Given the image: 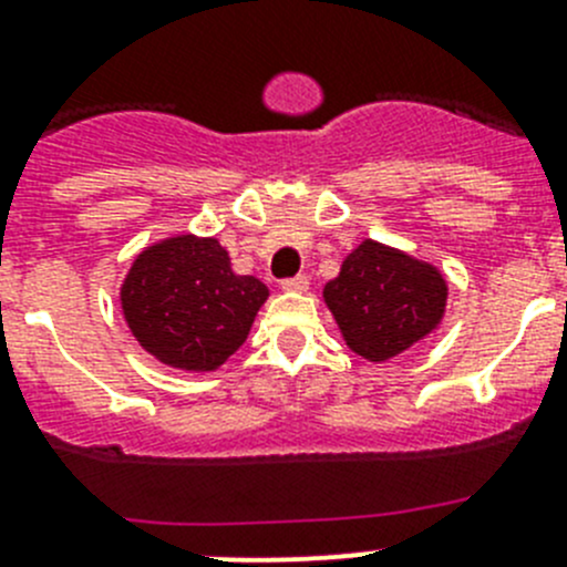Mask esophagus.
Wrapping results in <instances>:
<instances>
[{
    "mask_svg": "<svg viewBox=\"0 0 567 567\" xmlns=\"http://www.w3.org/2000/svg\"><path fill=\"white\" fill-rule=\"evenodd\" d=\"M280 289H284V292H306V289H309V278H306V275H295V278L280 280Z\"/></svg>",
    "mask_w": 567,
    "mask_h": 567,
    "instance_id": "esophagus-1",
    "label": "esophagus"
}]
</instances>
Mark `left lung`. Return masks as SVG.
Returning a JSON list of instances; mask_svg holds the SVG:
<instances>
[{"label": "left lung", "mask_w": 567, "mask_h": 567, "mask_svg": "<svg viewBox=\"0 0 567 567\" xmlns=\"http://www.w3.org/2000/svg\"><path fill=\"white\" fill-rule=\"evenodd\" d=\"M322 298L353 353L386 361L440 326L449 284L431 264L364 239Z\"/></svg>", "instance_id": "1"}]
</instances>
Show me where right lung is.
Here are the masks:
<instances>
[{
	"label": "right lung",
	"mask_w": 567,
	"mask_h": 567,
	"mask_svg": "<svg viewBox=\"0 0 567 567\" xmlns=\"http://www.w3.org/2000/svg\"><path fill=\"white\" fill-rule=\"evenodd\" d=\"M267 295L261 280L230 269L217 239L186 234L138 252L122 284V311L147 353L208 373L239 350Z\"/></svg>",
	"instance_id": "right-lung-1"
}]
</instances>
